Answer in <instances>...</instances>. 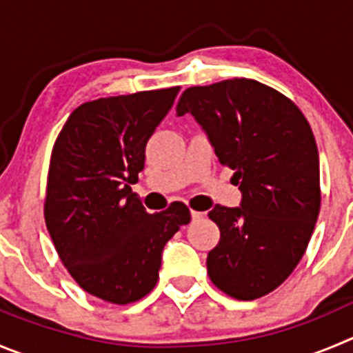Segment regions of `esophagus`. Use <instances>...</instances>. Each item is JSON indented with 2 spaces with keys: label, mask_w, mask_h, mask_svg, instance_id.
Wrapping results in <instances>:
<instances>
[{
  "label": "esophagus",
  "mask_w": 353,
  "mask_h": 353,
  "mask_svg": "<svg viewBox=\"0 0 353 353\" xmlns=\"http://www.w3.org/2000/svg\"><path fill=\"white\" fill-rule=\"evenodd\" d=\"M202 217H203V212H199V210H192L193 221H199V219H202Z\"/></svg>",
  "instance_id": "esophagus-1"
}]
</instances>
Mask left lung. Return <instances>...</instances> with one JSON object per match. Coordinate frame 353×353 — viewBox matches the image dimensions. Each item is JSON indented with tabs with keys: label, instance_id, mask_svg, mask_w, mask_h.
<instances>
[{
	"label": "left lung",
	"instance_id": "1",
	"mask_svg": "<svg viewBox=\"0 0 353 353\" xmlns=\"http://www.w3.org/2000/svg\"><path fill=\"white\" fill-rule=\"evenodd\" d=\"M176 111L195 118L242 193L239 207L209 212L221 232L207 256L210 281L236 299L261 298L291 275L317 223L314 132L294 102L247 78L186 88Z\"/></svg>",
	"mask_w": 353,
	"mask_h": 353
}]
</instances>
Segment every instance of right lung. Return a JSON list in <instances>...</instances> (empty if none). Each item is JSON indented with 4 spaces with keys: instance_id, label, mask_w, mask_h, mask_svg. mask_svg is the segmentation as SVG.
<instances>
[{
    "instance_id": "add662e5",
    "label": "right lung",
    "mask_w": 353,
    "mask_h": 353,
    "mask_svg": "<svg viewBox=\"0 0 353 353\" xmlns=\"http://www.w3.org/2000/svg\"><path fill=\"white\" fill-rule=\"evenodd\" d=\"M179 87L97 99L72 111L48 170L45 221L59 258L88 294L127 305L157 285L163 247L192 216L183 202L146 212L130 184Z\"/></svg>"
}]
</instances>
